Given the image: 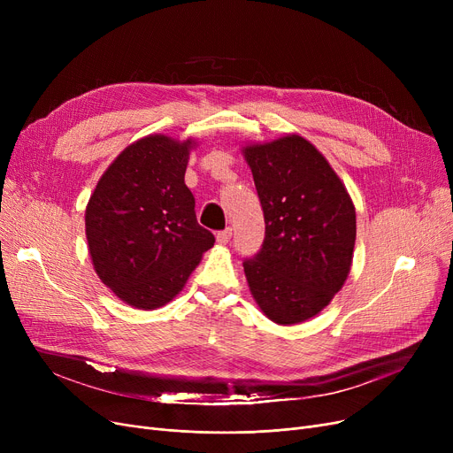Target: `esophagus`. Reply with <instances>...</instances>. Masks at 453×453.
<instances>
[{
  "mask_svg": "<svg viewBox=\"0 0 453 453\" xmlns=\"http://www.w3.org/2000/svg\"><path fill=\"white\" fill-rule=\"evenodd\" d=\"M231 234H233L231 227H226V229H222V231L217 233V241H219L220 244H227V242L231 241Z\"/></svg>",
  "mask_w": 453,
  "mask_h": 453,
  "instance_id": "1",
  "label": "esophagus"
}]
</instances>
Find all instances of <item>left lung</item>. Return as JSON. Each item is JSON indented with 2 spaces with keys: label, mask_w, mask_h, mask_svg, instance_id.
<instances>
[{
  "label": "left lung",
  "mask_w": 453,
  "mask_h": 453,
  "mask_svg": "<svg viewBox=\"0 0 453 453\" xmlns=\"http://www.w3.org/2000/svg\"><path fill=\"white\" fill-rule=\"evenodd\" d=\"M265 212V242L244 260L257 304L272 321L314 318L343 287L356 241V212L338 174L299 135L246 147Z\"/></svg>",
  "instance_id": "8db88e82"
}]
</instances>
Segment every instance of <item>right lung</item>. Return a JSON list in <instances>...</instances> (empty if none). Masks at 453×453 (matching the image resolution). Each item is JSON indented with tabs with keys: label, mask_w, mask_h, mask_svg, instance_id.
Segmentation results:
<instances>
[{
	"label": "right lung",
	"mask_w": 453,
	"mask_h": 453,
	"mask_svg": "<svg viewBox=\"0 0 453 453\" xmlns=\"http://www.w3.org/2000/svg\"><path fill=\"white\" fill-rule=\"evenodd\" d=\"M193 141L142 137L99 180L86 207V239L99 279L125 303L154 311L169 303L212 248L185 185Z\"/></svg>",
	"instance_id": "1"
}]
</instances>
